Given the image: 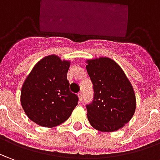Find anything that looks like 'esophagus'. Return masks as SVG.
<instances>
[{
	"label": "esophagus",
	"instance_id": "1",
	"mask_svg": "<svg viewBox=\"0 0 160 160\" xmlns=\"http://www.w3.org/2000/svg\"><path fill=\"white\" fill-rule=\"evenodd\" d=\"M78 98H79V101H80V102H82V93H81V92H80V93H78Z\"/></svg>",
	"mask_w": 160,
	"mask_h": 160
}]
</instances>
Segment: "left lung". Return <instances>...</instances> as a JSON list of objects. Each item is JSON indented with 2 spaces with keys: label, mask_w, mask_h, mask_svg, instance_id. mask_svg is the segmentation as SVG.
Here are the masks:
<instances>
[{
  "label": "left lung",
  "mask_w": 160,
  "mask_h": 160,
  "mask_svg": "<svg viewBox=\"0 0 160 160\" xmlns=\"http://www.w3.org/2000/svg\"><path fill=\"white\" fill-rule=\"evenodd\" d=\"M94 97L86 104L91 126L100 132H115L132 118L136 98L132 85L120 66L108 57L87 61Z\"/></svg>",
  "instance_id": "obj_1"
}]
</instances>
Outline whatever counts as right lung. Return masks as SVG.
Listing matches in <instances>:
<instances>
[{
	"label": "right lung",
	"mask_w": 160,
	"mask_h": 160,
	"mask_svg": "<svg viewBox=\"0 0 160 160\" xmlns=\"http://www.w3.org/2000/svg\"><path fill=\"white\" fill-rule=\"evenodd\" d=\"M69 61L52 55L42 58L23 82L21 103L26 115L43 127H55L69 118L78 105V95L69 91Z\"/></svg>",
	"instance_id": "1"
}]
</instances>
